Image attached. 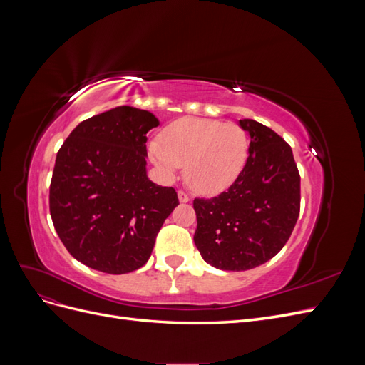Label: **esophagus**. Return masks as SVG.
<instances>
[{
  "label": "esophagus",
  "mask_w": 365,
  "mask_h": 365,
  "mask_svg": "<svg viewBox=\"0 0 365 365\" xmlns=\"http://www.w3.org/2000/svg\"><path fill=\"white\" fill-rule=\"evenodd\" d=\"M178 200H180L181 204H187V202H190V196L187 195L185 192L180 190V192H178Z\"/></svg>",
  "instance_id": "esophagus-1"
}]
</instances>
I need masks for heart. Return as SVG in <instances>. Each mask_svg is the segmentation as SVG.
I'll return each instance as SVG.
<instances>
[{
  "label": "heart",
  "mask_w": 365,
  "mask_h": 365,
  "mask_svg": "<svg viewBox=\"0 0 365 365\" xmlns=\"http://www.w3.org/2000/svg\"><path fill=\"white\" fill-rule=\"evenodd\" d=\"M153 164L172 178L184 165L185 181L201 193H219L245 169L250 153L247 130L235 123L181 118L164 130V141H149Z\"/></svg>",
  "instance_id": "obj_1"
}]
</instances>
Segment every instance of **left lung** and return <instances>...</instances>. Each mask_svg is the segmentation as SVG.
I'll return each mask as SVG.
<instances>
[{
	"mask_svg": "<svg viewBox=\"0 0 365 365\" xmlns=\"http://www.w3.org/2000/svg\"><path fill=\"white\" fill-rule=\"evenodd\" d=\"M250 153L239 178L212 200H195V245L222 271H247L272 259L300 213V175L292 149L256 120H239Z\"/></svg>",
	"mask_w": 365,
	"mask_h": 365,
	"instance_id": "1",
	"label": "left lung"
}]
</instances>
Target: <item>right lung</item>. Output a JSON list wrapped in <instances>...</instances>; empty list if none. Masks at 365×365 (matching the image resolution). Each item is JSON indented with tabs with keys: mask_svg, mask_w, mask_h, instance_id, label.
<instances>
[{
	"mask_svg": "<svg viewBox=\"0 0 365 365\" xmlns=\"http://www.w3.org/2000/svg\"><path fill=\"white\" fill-rule=\"evenodd\" d=\"M160 125L149 111L117 106L77 125L58 152L50 215L71 256L108 274L145 264L178 196L152 182L146 134Z\"/></svg>",
	"mask_w": 365,
	"mask_h": 365,
	"instance_id": "add662e5",
	"label": "right lung"
}]
</instances>
